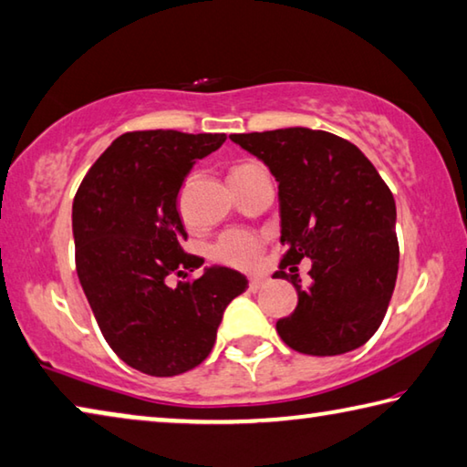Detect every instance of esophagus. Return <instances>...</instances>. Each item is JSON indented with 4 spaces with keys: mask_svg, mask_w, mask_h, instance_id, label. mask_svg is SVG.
Wrapping results in <instances>:
<instances>
[{
    "mask_svg": "<svg viewBox=\"0 0 467 467\" xmlns=\"http://www.w3.org/2000/svg\"><path fill=\"white\" fill-rule=\"evenodd\" d=\"M265 284H266V281L263 277H252L250 284H248V289H250V292H258V289H261Z\"/></svg>",
    "mask_w": 467,
    "mask_h": 467,
    "instance_id": "34e87169",
    "label": "esophagus"
}]
</instances>
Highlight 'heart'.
Returning a JSON list of instances; mask_svg holds the SVG:
<instances>
[{"label": "heart", "mask_w": 467, "mask_h": 467, "mask_svg": "<svg viewBox=\"0 0 467 467\" xmlns=\"http://www.w3.org/2000/svg\"><path fill=\"white\" fill-rule=\"evenodd\" d=\"M256 167L261 165L254 161H240L232 167L229 178H238V175L256 170ZM263 250L265 242L256 234L246 232V229H232V232L221 235L215 246H213V258L221 265L234 266V269H252L261 261Z\"/></svg>", "instance_id": "1"}]
</instances>
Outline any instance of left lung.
Wrapping results in <instances>:
<instances>
[{"instance_id":"8db88e82","label":"left lung","mask_w":467,"mask_h":467,"mask_svg":"<svg viewBox=\"0 0 467 467\" xmlns=\"http://www.w3.org/2000/svg\"><path fill=\"white\" fill-rule=\"evenodd\" d=\"M261 159L279 183L281 258L277 279L292 281L297 306L277 320L289 348L339 356L364 346L391 302L400 244L395 201L364 152L346 139L310 128L229 136ZM310 257L301 285L296 264Z\"/></svg>"}]
</instances>
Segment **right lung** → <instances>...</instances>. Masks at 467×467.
<instances>
[{
    "instance_id": "add662e5",
    "label": "right lung",
    "mask_w": 467,
    "mask_h": 467,
    "mask_svg": "<svg viewBox=\"0 0 467 467\" xmlns=\"http://www.w3.org/2000/svg\"><path fill=\"white\" fill-rule=\"evenodd\" d=\"M225 134L126 132L84 175L72 204L76 271L105 341L150 377L192 370L211 354L227 304L248 279L227 266L170 287L204 258L183 252L178 194Z\"/></svg>"
}]
</instances>
